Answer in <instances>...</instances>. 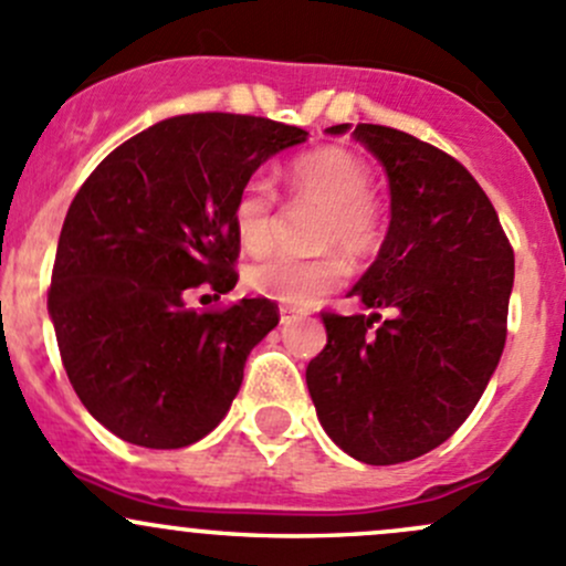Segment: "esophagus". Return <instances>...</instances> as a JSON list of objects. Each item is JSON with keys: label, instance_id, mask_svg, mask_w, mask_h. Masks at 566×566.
<instances>
[{"label": "esophagus", "instance_id": "esophagus-1", "mask_svg": "<svg viewBox=\"0 0 566 566\" xmlns=\"http://www.w3.org/2000/svg\"><path fill=\"white\" fill-rule=\"evenodd\" d=\"M302 318H305V313H302V311H291V307H281V324L283 326H289V324H294V322H302Z\"/></svg>", "mask_w": 566, "mask_h": 566}]
</instances>
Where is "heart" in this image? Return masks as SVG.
I'll use <instances>...</instances> for the list:
<instances>
[{
  "label": "heart",
  "mask_w": 566,
  "mask_h": 566,
  "mask_svg": "<svg viewBox=\"0 0 566 566\" xmlns=\"http://www.w3.org/2000/svg\"><path fill=\"white\" fill-rule=\"evenodd\" d=\"M285 188L294 207L318 209L311 223V244L326 253L311 259L272 255L244 272L250 291L291 307H307L337 289L346 264L332 250L368 259L381 244V214L370 196V168L346 149L326 147L307 153L285 168ZM237 240L248 253L272 248L281 229V209L272 185L250 177L231 207Z\"/></svg>",
  "instance_id": "b5f03b06"
}]
</instances>
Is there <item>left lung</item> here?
<instances>
[{"label":"left lung","mask_w":566,"mask_h":566,"mask_svg":"<svg viewBox=\"0 0 566 566\" xmlns=\"http://www.w3.org/2000/svg\"><path fill=\"white\" fill-rule=\"evenodd\" d=\"M354 138L387 171L392 220L348 296L392 318L322 313L326 346L305 378L326 436L363 463L392 465L444 444L485 392L504 352L515 255L455 157L384 125H357Z\"/></svg>","instance_id":"obj_1"}]
</instances>
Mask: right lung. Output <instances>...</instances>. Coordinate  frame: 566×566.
Segmentation results:
<instances>
[{
    "label": "right lung",
    "mask_w": 566,
    "mask_h": 566,
    "mask_svg": "<svg viewBox=\"0 0 566 566\" xmlns=\"http://www.w3.org/2000/svg\"><path fill=\"white\" fill-rule=\"evenodd\" d=\"M305 138L264 116H171L116 147L75 193L49 313L75 395L122 441L179 450L231 409L248 354L281 313L261 296L212 311L185 300L234 289V198Z\"/></svg>",
    "instance_id": "obj_1"
}]
</instances>
